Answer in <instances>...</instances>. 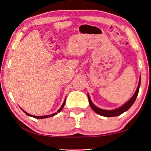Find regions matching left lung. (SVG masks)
I'll use <instances>...</instances> for the list:
<instances>
[{
    "label": "left lung",
    "instance_id": "left-lung-1",
    "mask_svg": "<svg viewBox=\"0 0 151 151\" xmlns=\"http://www.w3.org/2000/svg\"><path fill=\"white\" fill-rule=\"evenodd\" d=\"M140 85H141V77H140V79H139L138 87H137V90H136V92H135L134 94L132 97L127 102H126V103L124 104V105H122V106L118 108V109H114V110H111V111H110V110H104V109H99V108L96 107V106L92 103V101H91V99H90V95H89V94H87V96H88L89 103H90V106L92 109L93 111H94V112L96 113L99 115H102V116H104V117L118 116V115H121L122 113H123L124 112H125V111H127V110L129 109V108L133 105V104L134 103L136 99H137V95H138V94H139Z\"/></svg>",
    "mask_w": 151,
    "mask_h": 151
}]
</instances>
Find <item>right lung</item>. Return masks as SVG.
<instances>
[{"instance_id": "add662e5", "label": "right lung", "mask_w": 151, "mask_h": 151, "mask_svg": "<svg viewBox=\"0 0 151 151\" xmlns=\"http://www.w3.org/2000/svg\"><path fill=\"white\" fill-rule=\"evenodd\" d=\"M65 102H66V100H65V101H64V103H63L62 105H61V108H60V109H59L58 110V111H57V113H53V114H52V115H42V116H36V115H33L29 114V113H28L25 112V111H24L23 109H21L22 110V111H24V113H26V114H27V115H29V116L33 117V118H38V119H43V118H49V117H52V116H55V115H57V113L60 112V111H61V110H62V109H63V108H64V105H65Z\"/></svg>"}]
</instances>
